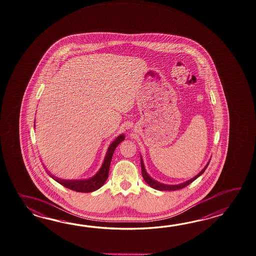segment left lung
<instances>
[{"mask_svg": "<svg viewBox=\"0 0 256 256\" xmlns=\"http://www.w3.org/2000/svg\"><path fill=\"white\" fill-rule=\"evenodd\" d=\"M210 162H208V164L204 166V169L201 170L200 172H199L198 174L196 176L194 177L192 179H190V180H188L186 182H182V184H176V186H169V184H160V182H158L157 181H155L150 176H148V174H147V172L145 170V167H144V164H143V160H142V158H140V164H142V176H143V179L145 180V182L148 184V186H150V188H154V189H156V190H160V191H174V190H179V189H182V188H186V186H188V184H190L191 182H194L198 177L200 176L203 172H204V170L206 169V167L208 166L210 164Z\"/></svg>", "mask_w": 256, "mask_h": 256, "instance_id": "left-lung-1", "label": "left lung"}]
</instances>
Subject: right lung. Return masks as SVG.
<instances>
[{
	"mask_svg": "<svg viewBox=\"0 0 256 256\" xmlns=\"http://www.w3.org/2000/svg\"><path fill=\"white\" fill-rule=\"evenodd\" d=\"M125 140V136L122 134L118 136L114 142L111 143L108 150V152L106 155L104 160L102 162V167L100 170H98L96 174L90 179L86 180H63L60 179L57 177L53 176L50 174V176L56 181V182L60 184L63 186L68 188L70 190H74L76 192H80V193H90L92 191H96L97 189L102 186V184L108 180V174H109V167L111 164L112 156L114 154V150L118 146L120 142H123Z\"/></svg>",
	"mask_w": 256,
	"mask_h": 256,
	"instance_id": "right-lung-1",
	"label": "right lung"
}]
</instances>
